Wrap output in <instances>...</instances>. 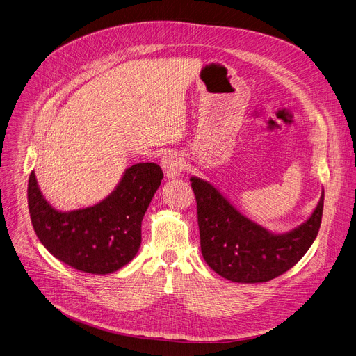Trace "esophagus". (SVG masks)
<instances>
[{"instance_id":"esophagus-1","label":"esophagus","mask_w":356,"mask_h":356,"mask_svg":"<svg viewBox=\"0 0 356 356\" xmlns=\"http://www.w3.org/2000/svg\"><path fill=\"white\" fill-rule=\"evenodd\" d=\"M161 168H163V172L168 179H176L180 176L183 170V159L176 152L168 153L161 159Z\"/></svg>"}]
</instances>
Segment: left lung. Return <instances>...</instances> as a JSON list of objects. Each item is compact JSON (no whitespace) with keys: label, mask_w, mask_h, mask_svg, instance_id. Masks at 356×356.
I'll return each mask as SVG.
<instances>
[{"label":"left lung","mask_w":356,"mask_h":356,"mask_svg":"<svg viewBox=\"0 0 356 356\" xmlns=\"http://www.w3.org/2000/svg\"><path fill=\"white\" fill-rule=\"evenodd\" d=\"M204 261L233 282L270 281L294 267L316 238L324 191L312 214L298 227L275 234L241 214L211 183L193 176Z\"/></svg>","instance_id":"left-lung-1"}]
</instances>
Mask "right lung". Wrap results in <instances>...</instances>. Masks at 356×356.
<instances>
[{"label": "right lung", "mask_w": 356, "mask_h": 356, "mask_svg": "<svg viewBox=\"0 0 356 356\" xmlns=\"http://www.w3.org/2000/svg\"><path fill=\"white\" fill-rule=\"evenodd\" d=\"M163 179L156 163L127 168L98 204L60 211L44 197L35 173L28 180V207L37 237L59 261L89 274H111L134 260L142 243V220Z\"/></svg>", "instance_id": "add662e5"}]
</instances>
